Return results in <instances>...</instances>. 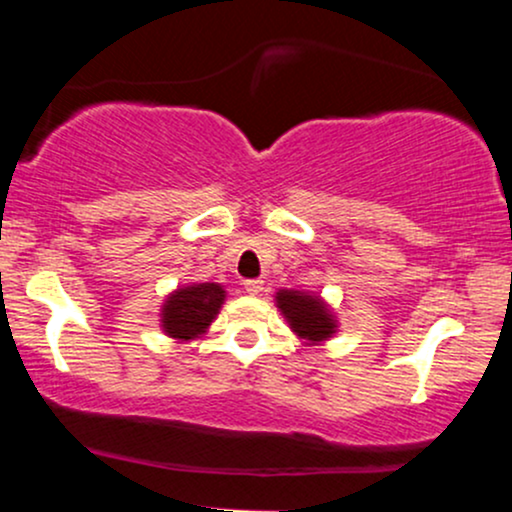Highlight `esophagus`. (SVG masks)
Here are the masks:
<instances>
[{"label":"esophagus","mask_w":512,"mask_h":512,"mask_svg":"<svg viewBox=\"0 0 512 512\" xmlns=\"http://www.w3.org/2000/svg\"><path fill=\"white\" fill-rule=\"evenodd\" d=\"M243 289H245V293H250V296H257V293H262V289H264V281L262 279H248L243 284Z\"/></svg>","instance_id":"1"}]
</instances>
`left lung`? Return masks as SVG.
I'll return each mask as SVG.
<instances>
[{
    "label": "left lung",
    "instance_id": "left-lung-1",
    "mask_svg": "<svg viewBox=\"0 0 512 512\" xmlns=\"http://www.w3.org/2000/svg\"><path fill=\"white\" fill-rule=\"evenodd\" d=\"M276 308L289 322L291 332L298 339H305V344H322L337 334V315L332 308L322 301L320 296L308 291H293V289H279L274 296Z\"/></svg>",
    "mask_w": 512,
    "mask_h": 512
}]
</instances>
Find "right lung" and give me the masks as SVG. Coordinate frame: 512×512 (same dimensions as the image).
<instances>
[{"label": "right lung", "mask_w": 512, "mask_h": 512, "mask_svg": "<svg viewBox=\"0 0 512 512\" xmlns=\"http://www.w3.org/2000/svg\"><path fill=\"white\" fill-rule=\"evenodd\" d=\"M226 289L214 281L180 286L161 305V330L178 342L202 337L219 315Z\"/></svg>", "instance_id": "right-lung-1"}]
</instances>
